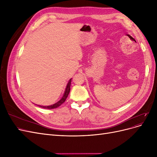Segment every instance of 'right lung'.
Returning <instances> with one entry per match:
<instances>
[{
    "label": "right lung",
    "instance_id": "obj_1",
    "mask_svg": "<svg viewBox=\"0 0 157 157\" xmlns=\"http://www.w3.org/2000/svg\"><path fill=\"white\" fill-rule=\"evenodd\" d=\"M71 79H72V78H71V79L69 80L68 84H67V86H66V88H65V92H64L63 96L62 98H61V99H60L59 101H58L57 103L53 104V105H47V106L39 105H37L40 107H42V108H44V109H55V108H57V107H59V106L61 105V104H63V103L65 101L66 99H67V96H68V95H69V92H70V86H71Z\"/></svg>",
    "mask_w": 157,
    "mask_h": 157
}]
</instances>
